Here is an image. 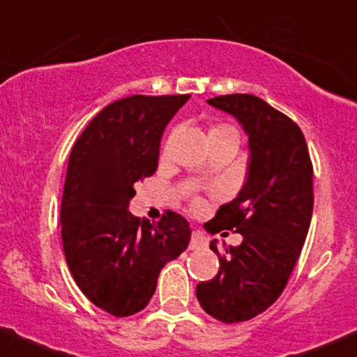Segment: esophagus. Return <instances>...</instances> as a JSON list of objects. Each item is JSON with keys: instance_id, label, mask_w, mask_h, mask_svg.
<instances>
[{"instance_id": "obj_1", "label": "esophagus", "mask_w": 357, "mask_h": 357, "mask_svg": "<svg viewBox=\"0 0 357 357\" xmlns=\"http://www.w3.org/2000/svg\"><path fill=\"white\" fill-rule=\"evenodd\" d=\"M206 244H208V241H206L205 234L199 232V230H195V232L191 234L190 249H203L206 248Z\"/></svg>"}]
</instances>
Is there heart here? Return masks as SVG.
<instances>
[{
	"instance_id": "obj_1",
	"label": "heart",
	"mask_w": 357,
	"mask_h": 357,
	"mask_svg": "<svg viewBox=\"0 0 357 357\" xmlns=\"http://www.w3.org/2000/svg\"><path fill=\"white\" fill-rule=\"evenodd\" d=\"M229 128H230V127H227V125H220V127H213V128H211V130H210V134H211V132H220V130H229Z\"/></svg>"
}]
</instances>
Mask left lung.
I'll return each instance as SVG.
<instances>
[{
	"instance_id": "left-lung-1",
	"label": "left lung",
	"mask_w": 357,
	"mask_h": 357,
	"mask_svg": "<svg viewBox=\"0 0 357 357\" xmlns=\"http://www.w3.org/2000/svg\"><path fill=\"white\" fill-rule=\"evenodd\" d=\"M208 105L245 132L249 166L237 197L205 223L213 232L236 230L242 242L222 252L217 238L210 242L220 269L198 284L197 298L220 322H245L278 300L298 261L313 211L312 160L298 125L261 98L227 95Z\"/></svg>"
}]
</instances>
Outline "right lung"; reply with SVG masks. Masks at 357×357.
<instances>
[{"label": "right lung", "instance_id": "right-lung-1", "mask_svg": "<svg viewBox=\"0 0 357 357\" xmlns=\"http://www.w3.org/2000/svg\"><path fill=\"white\" fill-rule=\"evenodd\" d=\"M190 95L130 96L101 109L74 144L61 205L62 245L86 298L115 317L147 307L160 269L190 244L185 217L128 211L134 185L158 171L164 128Z\"/></svg>", "mask_w": 357, "mask_h": 357}]
</instances>
